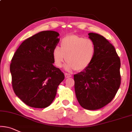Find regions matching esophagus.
<instances>
[{"mask_svg":"<svg viewBox=\"0 0 132 132\" xmlns=\"http://www.w3.org/2000/svg\"><path fill=\"white\" fill-rule=\"evenodd\" d=\"M65 78H70L71 77V75L70 74H69V73H65Z\"/></svg>","mask_w":132,"mask_h":132,"instance_id":"34e87169","label":"esophagus"}]
</instances>
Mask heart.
I'll use <instances>...</instances> for the list:
<instances>
[{
  "label": "heart",
  "instance_id": "b5f03b06",
  "mask_svg": "<svg viewBox=\"0 0 132 132\" xmlns=\"http://www.w3.org/2000/svg\"><path fill=\"white\" fill-rule=\"evenodd\" d=\"M96 54L93 40L77 35H69L61 41V47L55 46L52 51L54 64L61 67L66 60V70H82L90 65Z\"/></svg>",
  "mask_w": 132,
  "mask_h": 132
}]
</instances>
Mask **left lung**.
<instances>
[{
  "label": "left lung",
  "mask_w": 132,
  "mask_h": 132,
  "mask_svg": "<svg viewBox=\"0 0 132 132\" xmlns=\"http://www.w3.org/2000/svg\"><path fill=\"white\" fill-rule=\"evenodd\" d=\"M88 35L96 45V54L88 67L74 76V88L80 106L93 110L109 104L116 94L121 83L120 60L104 36Z\"/></svg>",
  "instance_id": "left-lung-1"
}]
</instances>
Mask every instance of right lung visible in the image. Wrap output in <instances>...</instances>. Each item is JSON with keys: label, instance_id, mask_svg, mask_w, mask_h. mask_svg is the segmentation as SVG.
Listing matches in <instances>:
<instances>
[{"label": "right lung", "instance_id": "right-lung-1", "mask_svg": "<svg viewBox=\"0 0 132 132\" xmlns=\"http://www.w3.org/2000/svg\"><path fill=\"white\" fill-rule=\"evenodd\" d=\"M59 34L42 31L25 39L12 58L10 71L15 94L26 105L42 109L49 106L64 73L54 66L52 51L60 41Z\"/></svg>", "mask_w": 132, "mask_h": 132}]
</instances>
